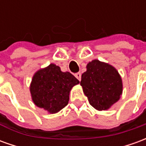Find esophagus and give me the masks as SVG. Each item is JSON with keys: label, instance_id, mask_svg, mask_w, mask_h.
I'll list each match as a JSON object with an SVG mask.
<instances>
[{"label": "esophagus", "instance_id": "obj_1", "mask_svg": "<svg viewBox=\"0 0 146 146\" xmlns=\"http://www.w3.org/2000/svg\"><path fill=\"white\" fill-rule=\"evenodd\" d=\"M75 76H76V78L78 80H81V73H75Z\"/></svg>", "mask_w": 146, "mask_h": 146}]
</instances>
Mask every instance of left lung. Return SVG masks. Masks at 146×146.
<instances>
[{
    "mask_svg": "<svg viewBox=\"0 0 146 146\" xmlns=\"http://www.w3.org/2000/svg\"><path fill=\"white\" fill-rule=\"evenodd\" d=\"M80 85L90 105L99 111L110 109L122 95V79L118 71L113 66L97 59L87 65Z\"/></svg>",
    "mask_w": 146,
    "mask_h": 146,
    "instance_id": "left-lung-1",
    "label": "left lung"
}]
</instances>
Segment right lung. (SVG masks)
<instances>
[{"label":"right lung","mask_w":146,"mask_h":146,"mask_svg":"<svg viewBox=\"0 0 146 146\" xmlns=\"http://www.w3.org/2000/svg\"><path fill=\"white\" fill-rule=\"evenodd\" d=\"M80 81L70 72H62L54 64L39 70L30 84L33 103L50 113H56L68 104L70 92Z\"/></svg>","instance_id":"right-lung-1"}]
</instances>
